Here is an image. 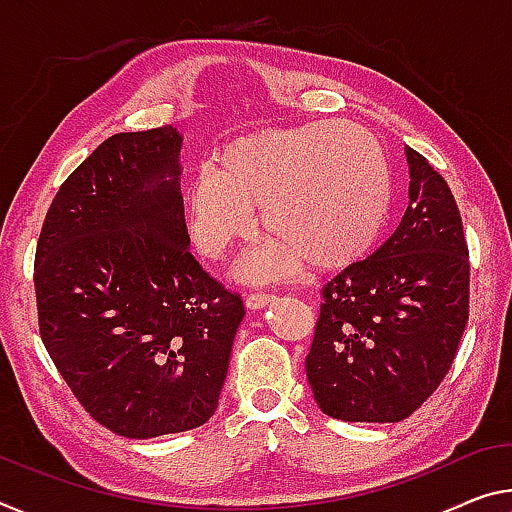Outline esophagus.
<instances>
[{
    "label": "esophagus",
    "instance_id": "esophagus-1",
    "mask_svg": "<svg viewBox=\"0 0 512 512\" xmlns=\"http://www.w3.org/2000/svg\"><path fill=\"white\" fill-rule=\"evenodd\" d=\"M275 300L273 294H250L246 296V307L248 310H264L266 305H271Z\"/></svg>",
    "mask_w": 512,
    "mask_h": 512
}]
</instances>
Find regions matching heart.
<instances>
[{
    "label": "heart",
    "instance_id": "b5f03b06",
    "mask_svg": "<svg viewBox=\"0 0 512 512\" xmlns=\"http://www.w3.org/2000/svg\"><path fill=\"white\" fill-rule=\"evenodd\" d=\"M392 168L376 136L351 123L259 129L216 152L186 186V230L198 253L223 259L259 230L273 243L241 266L248 280L353 264L392 207Z\"/></svg>",
    "mask_w": 512,
    "mask_h": 512
}]
</instances>
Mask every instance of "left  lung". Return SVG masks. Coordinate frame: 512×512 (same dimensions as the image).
Returning <instances> with one entry per match:
<instances>
[{"label": "left lung", "mask_w": 512, "mask_h": 512, "mask_svg": "<svg viewBox=\"0 0 512 512\" xmlns=\"http://www.w3.org/2000/svg\"><path fill=\"white\" fill-rule=\"evenodd\" d=\"M410 205L371 257L323 287L305 360L328 417L387 424L410 417L451 369L469 319V250L444 177L405 145Z\"/></svg>", "instance_id": "left-lung-1"}]
</instances>
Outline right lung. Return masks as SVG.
<instances>
[{"instance_id":"1","label":"right lung","mask_w":512,"mask_h":512,"mask_svg":"<svg viewBox=\"0 0 512 512\" xmlns=\"http://www.w3.org/2000/svg\"><path fill=\"white\" fill-rule=\"evenodd\" d=\"M180 150L170 125L109 136L61 184L36 248L47 353L88 415L132 440L209 421L246 314L191 255Z\"/></svg>"}]
</instances>
